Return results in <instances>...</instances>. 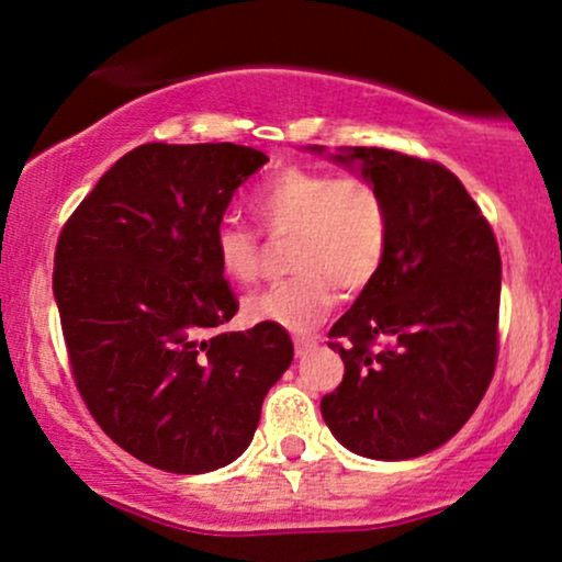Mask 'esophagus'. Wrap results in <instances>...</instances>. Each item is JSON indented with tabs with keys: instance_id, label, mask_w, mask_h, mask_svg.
I'll return each mask as SVG.
<instances>
[{
	"instance_id": "obj_1",
	"label": "esophagus",
	"mask_w": 562,
	"mask_h": 562,
	"mask_svg": "<svg viewBox=\"0 0 562 562\" xmlns=\"http://www.w3.org/2000/svg\"><path fill=\"white\" fill-rule=\"evenodd\" d=\"M293 344H295V353L303 357V353H308L314 346H317V340H314V338H295Z\"/></svg>"
}]
</instances>
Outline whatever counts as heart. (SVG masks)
I'll return each mask as SVG.
<instances>
[{
  "label": "heart",
  "instance_id": "obj_1",
  "mask_svg": "<svg viewBox=\"0 0 562 562\" xmlns=\"http://www.w3.org/2000/svg\"><path fill=\"white\" fill-rule=\"evenodd\" d=\"M254 214L272 235L293 237L288 263L295 274L245 299L250 322L312 330L330 314L338 288L359 293L383 267L391 216L370 179L290 166L256 192ZM214 256L229 280L250 282L259 274V237L232 218L214 232Z\"/></svg>",
  "mask_w": 562,
  "mask_h": 562
}]
</instances>
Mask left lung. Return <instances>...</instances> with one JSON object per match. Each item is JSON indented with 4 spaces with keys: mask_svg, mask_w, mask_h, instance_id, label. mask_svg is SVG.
<instances>
[{
    "mask_svg": "<svg viewBox=\"0 0 562 562\" xmlns=\"http://www.w3.org/2000/svg\"><path fill=\"white\" fill-rule=\"evenodd\" d=\"M327 158L383 192L391 235L378 277L333 325L346 375L319 409L353 454L412 460L447 443L492 383L499 248L443 166L383 147H340ZM372 342L386 346L372 352Z\"/></svg>",
    "mask_w": 562,
    "mask_h": 562,
    "instance_id": "1",
    "label": "left lung"
}]
</instances>
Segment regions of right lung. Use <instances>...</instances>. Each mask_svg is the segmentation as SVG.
Wrapping results in <instances>:
<instances>
[{
	"label": "right lung",
	"mask_w": 562,
	"mask_h": 562,
	"mask_svg": "<svg viewBox=\"0 0 562 562\" xmlns=\"http://www.w3.org/2000/svg\"><path fill=\"white\" fill-rule=\"evenodd\" d=\"M267 160L232 142L142 145L102 173L57 240L53 293L83 402L121 449L166 473L235 462L293 362L280 325L216 333L237 301L214 232Z\"/></svg>",
	"instance_id": "obj_1"
}]
</instances>
